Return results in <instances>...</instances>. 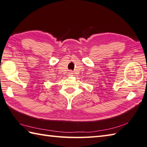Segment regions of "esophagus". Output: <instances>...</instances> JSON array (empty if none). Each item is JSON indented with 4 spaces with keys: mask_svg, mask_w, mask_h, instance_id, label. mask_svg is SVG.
Masks as SVG:
<instances>
[{
    "mask_svg": "<svg viewBox=\"0 0 147 147\" xmlns=\"http://www.w3.org/2000/svg\"><path fill=\"white\" fill-rule=\"evenodd\" d=\"M68 74H69V76H71V75L73 74L72 71H69V72H68Z\"/></svg>",
    "mask_w": 147,
    "mask_h": 147,
    "instance_id": "34e87169",
    "label": "esophagus"
}]
</instances>
